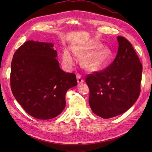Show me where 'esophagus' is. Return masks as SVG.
Here are the masks:
<instances>
[{
    "instance_id": "1",
    "label": "esophagus",
    "mask_w": 152,
    "mask_h": 152,
    "mask_svg": "<svg viewBox=\"0 0 152 152\" xmlns=\"http://www.w3.org/2000/svg\"><path fill=\"white\" fill-rule=\"evenodd\" d=\"M77 80L78 84H81L84 82V79H82L81 75L79 74V73H77Z\"/></svg>"
}]
</instances>
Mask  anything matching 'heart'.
Returning a JSON list of instances; mask_svg holds the SVG:
<instances>
[{"instance_id":"obj_1","label":"heart","mask_w":152,"mask_h":152,"mask_svg":"<svg viewBox=\"0 0 152 152\" xmlns=\"http://www.w3.org/2000/svg\"><path fill=\"white\" fill-rule=\"evenodd\" d=\"M94 48L95 46H93V45H87V46L75 49L73 50V53L76 55H86L89 54ZM104 54V49L100 48L85 58L82 62V65L88 71L94 72L98 70L105 63V60L103 58ZM75 59V56H72V54L68 50H65L63 53L62 60L65 66H72Z\"/></svg>"}]
</instances>
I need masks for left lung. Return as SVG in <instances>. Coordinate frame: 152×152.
<instances>
[{
  "instance_id": "8db88e82",
  "label": "left lung",
  "mask_w": 152,
  "mask_h": 152,
  "mask_svg": "<svg viewBox=\"0 0 152 152\" xmlns=\"http://www.w3.org/2000/svg\"><path fill=\"white\" fill-rule=\"evenodd\" d=\"M118 48L113 61L104 70L87 75L89 104L103 118L116 117L134 104L140 94L142 66L129 41L117 37Z\"/></svg>"
}]
</instances>
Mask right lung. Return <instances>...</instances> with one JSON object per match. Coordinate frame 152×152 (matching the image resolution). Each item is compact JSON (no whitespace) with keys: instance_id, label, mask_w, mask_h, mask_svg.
Masks as SVG:
<instances>
[{"instance_id":"obj_1","label":"right lung","mask_w":152,"mask_h":152,"mask_svg":"<svg viewBox=\"0 0 152 152\" xmlns=\"http://www.w3.org/2000/svg\"><path fill=\"white\" fill-rule=\"evenodd\" d=\"M49 42L26 41L13 55L10 84L15 99L30 115L40 120L65 109L66 91L77 85L75 73L59 68L57 51Z\"/></svg>"}]
</instances>
